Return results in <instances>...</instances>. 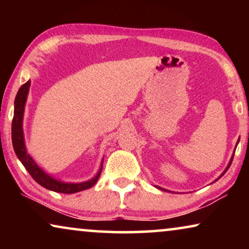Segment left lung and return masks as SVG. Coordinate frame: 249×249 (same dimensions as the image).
I'll use <instances>...</instances> for the list:
<instances>
[{
	"label": "left lung",
	"instance_id": "obj_1",
	"mask_svg": "<svg viewBox=\"0 0 249 249\" xmlns=\"http://www.w3.org/2000/svg\"><path fill=\"white\" fill-rule=\"evenodd\" d=\"M233 155H234V154H233ZM232 160H233V156H232V158H231V161H230V163H229V165H228V166H227V169H226V171H224V172H223V173H222V175H221V177H222V176H223V175H224V173H226V172H227V170H228V169H229V168H230V165H231V163H232ZM221 177H220V178H221ZM158 188H160V187H158ZM160 189H162V188H160ZM162 190H164V189H162Z\"/></svg>",
	"mask_w": 249,
	"mask_h": 249
}]
</instances>
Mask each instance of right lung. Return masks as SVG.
Here are the masks:
<instances>
[{
    "label": "right lung",
    "instance_id": "right-lung-1",
    "mask_svg": "<svg viewBox=\"0 0 249 249\" xmlns=\"http://www.w3.org/2000/svg\"><path fill=\"white\" fill-rule=\"evenodd\" d=\"M30 86V80L23 84L21 87L19 88L18 93H17L16 100H15V115L12 119V145L13 149H15L17 156L21 161V163L25 166L29 175L33 177L37 183L43 186L44 188L53 190L56 193H63V194H73L81 192V190L88 189L93 187L96 181L100 178L102 168L101 166L100 171L95 178H93L89 181L81 182V183H64L60 182L57 180L53 179L52 177L46 175L45 172L42 171L34 160L30 158L29 154H27L25 142H23V132H22V117H23V110H25V103L27 100V94H28Z\"/></svg>",
    "mask_w": 249,
    "mask_h": 249
}]
</instances>
